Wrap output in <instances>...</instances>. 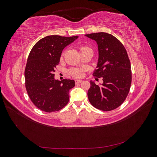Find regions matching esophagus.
<instances>
[{
	"instance_id": "obj_1",
	"label": "esophagus",
	"mask_w": 157,
	"mask_h": 157,
	"mask_svg": "<svg viewBox=\"0 0 157 157\" xmlns=\"http://www.w3.org/2000/svg\"><path fill=\"white\" fill-rule=\"evenodd\" d=\"M82 82V80H75V83H76V84H80V83H81Z\"/></svg>"
}]
</instances>
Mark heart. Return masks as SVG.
Returning a JSON list of instances; mask_svg holds the SVG:
<instances>
[{
  "label": "heart",
  "mask_w": 157,
  "mask_h": 157,
  "mask_svg": "<svg viewBox=\"0 0 157 157\" xmlns=\"http://www.w3.org/2000/svg\"><path fill=\"white\" fill-rule=\"evenodd\" d=\"M84 50H92V49L88 46H82L80 47V52ZM70 74L74 77L80 78L82 77L84 75V70L81 69H73L70 71Z\"/></svg>",
  "instance_id": "obj_1"
}]
</instances>
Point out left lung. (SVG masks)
I'll list each match as a JSON object with an SVG mask.
<instances>
[{"label": "left lung", "mask_w": 157, "mask_h": 157, "mask_svg": "<svg viewBox=\"0 0 157 157\" xmlns=\"http://www.w3.org/2000/svg\"><path fill=\"white\" fill-rule=\"evenodd\" d=\"M85 36L97 42L98 61L93 76L103 80L100 85L90 80L89 101L99 110H113L124 101L131 86V65L127 52L121 42L109 33L101 32Z\"/></svg>", "instance_id": "1"}]
</instances>
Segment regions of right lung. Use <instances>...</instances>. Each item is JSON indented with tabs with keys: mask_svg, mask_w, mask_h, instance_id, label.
I'll use <instances>...</instances> for the list:
<instances>
[{
	"mask_svg": "<svg viewBox=\"0 0 157 157\" xmlns=\"http://www.w3.org/2000/svg\"><path fill=\"white\" fill-rule=\"evenodd\" d=\"M78 37L47 36L31 49L25 70V88L33 104L40 110L55 112L68 103L69 90L75 86V81L56 80L54 72L63 50Z\"/></svg>",
	"mask_w": 157,
	"mask_h": 157,
	"instance_id": "add662e5",
	"label": "right lung"
}]
</instances>
